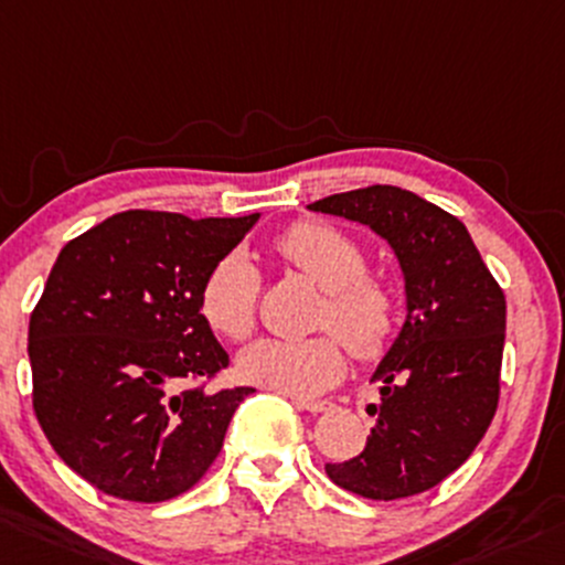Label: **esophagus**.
I'll return each instance as SVG.
<instances>
[{"instance_id": "1", "label": "esophagus", "mask_w": 565, "mask_h": 565, "mask_svg": "<svg viewBox=\"0 0 565 565\" xmlns=\"http://www.w3.org/2000/svg\"><path fill=\"white\" fill-rule=\"evenodd\" d=\"M292 403L298 408H302V412H311V414H322L332 408L330 401H311V397H292Z\"/></svg>"}]
</instances>
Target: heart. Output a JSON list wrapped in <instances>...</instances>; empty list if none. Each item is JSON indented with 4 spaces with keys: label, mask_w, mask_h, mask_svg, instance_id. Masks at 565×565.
Segmentation results:
<instances>
[{
    "label": "heart",
    "mask_w": 565,
    "mask_h": 565,
    "mask_svg": "<svg viewBox=\"0 0 565 565\" xmlns=\"http://www.w3.org/2000/svg\"><path fill=\"white\" fill-rule=\"evenodd\" d=\"M276 252L324 289L317 328L332 332L263 338L237 358L241 376L257 387L308 397L328 390L343 373V343L358 360L382 358L397 328V292L387 278L367 273L365 248L324 222H298L278 235ZM259 292L263 278L257 265L248 254L230 252L207 270L200 313L213 332L241 343L257 328Z\"/></svg>",
    "instance_id": "obj_1"
}]
</instances>
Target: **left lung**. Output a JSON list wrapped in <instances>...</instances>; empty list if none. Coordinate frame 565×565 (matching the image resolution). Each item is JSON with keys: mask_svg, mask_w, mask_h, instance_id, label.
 Segmentation results:
<instances>
[{"mask_svg": "<svg viewBox=\"0 0 565 565\" xmlns=\"http://www.w3.org/2000/svg\"><path fill=\"white\" fill-rule=\"evenodd\" d=\"M367 224L406 278V322L371 382L382 403L365 449L324 471L371 501L441 484L471 457L501 392L507 298L466 224L401 186H365L308 205Z\"/></svg>", "mask_w": 565, "mask_h": 565, "instance_id": "1", "label": "left lung"}]
</instances>
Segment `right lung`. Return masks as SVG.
Wrapping results in <instances>:
<instances>
[{
	"label": "right lung",
	"instance_id": "obj_1",
	"mask_svg": "<svg viewBox=\"0 0 565 565\" xmlns=\"http://www.w3.org/2000/svg\"><path fill=\"white\" fill-rule=\"evenodd\" d=\"M257 218L124 211L58 252L29 319L32 406L56 455L105 495L170 501L222 452L254 390H207L230 358L200 289Z\"/></svg>",
	"mask_w": 565,
	"mask_h": 565
}]
</instances>
